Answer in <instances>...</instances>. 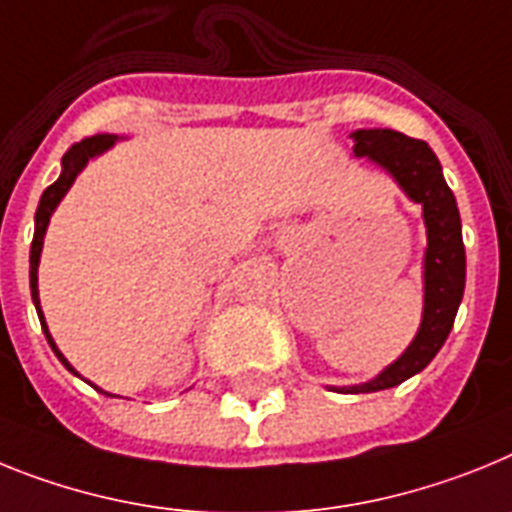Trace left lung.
Wrapping results in <instances>:
<instances>
[{
	"label": "left lung",
	"mask_w": 512,
	"mask_h": 512,
	"mask_svg": "<svg viewBox=\"0 0 512 512\" xmlns=\"http://www.w3.org/2000/svg\"><path fill=\"white\" fill-rule=\"evenodd\" d=\"M355 157H368L381 164L415 203H422V216L428 226V252H425V311L412 345L397 363H391L381 376L361 386H342L337 391L391 389L428 366L443 348L453 327L466 281V252L461 239V219L456 198L443 180L441 162L425 141L410 139L391 128L355 131Z\"/></svg>",
	"instance_id": "left-lung-1"
}]
</instances>
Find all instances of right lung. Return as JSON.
<instances>
[{"mask_svg":"<svg viewBox=\"0 0 512 512\" xmlns=\"http://www.w3.org/2000/svg\"><path fill=\"white\" fill-rule=\"evenodd\" d=\"M115 141V136H102V133H97V136H87V139L77 141V144H71L69 151L64 154V159H61V177L53 185H48L46 190H43L41 195V203H38V211H35V234H33V244H30V293H33V304L35 309H38V317H41V327L43 332H46V340L48 345L53 348V353H56V358H59L61 363H64L66 368H69L71 373H77L74 368H71V363L66 361L64 355H61V350L56 348V342H53L51 332H48L46 327V319H43V311H41V299H38V262H41V250H43V234H46V226H48V219H51L53 208L59 206V201L66 195V190L71 188V182L77 180V175L82 172V167L87 162H90L95 154H100V151L110 149Z\"/></svg>","mask_w":512,"mask_h":512,"instance_id":"right-lung-1","label":"right lung"}]
</instances>
